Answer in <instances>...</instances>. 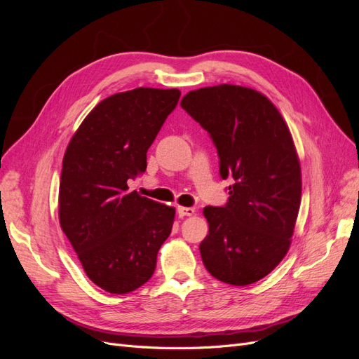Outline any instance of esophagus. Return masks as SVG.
<instances>
[{
  "instance_id": "obj_1",
  "label": "esophagus",
  "mask_w": 359,
  "mask_h": 359,
  "mask_svg": "<svg viewBox=\"0 0 359 359\" xmlns=\"http://www.w3.org/2000/svg\"><path fill=\"white\" fill-rule=\"evenodd\" d=\"M178 215L180 217H189V215H193L194 212H196V210L193 208V206H178Z\"/></svg>"
}]
</instances>
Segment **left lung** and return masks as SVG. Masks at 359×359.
Instances as JSON below:
<instances>
[{
	"label": "left lung",
	"instance_id": "1",
	"mask_svg": "<svg viewBox=\"0 0 359 359\" xmlns=\"http://www.w3.org/2000/svg\"><path fill=\"white\" fill-rule=\"evenodd\" d=\"M182 109L210 133L223 180L224 206H205L210 232L202 262L217 280L247 286L268 276L292 243L301 203V165L286 121L266 95L222 83L187 93Z\"/></svg>",
	"mask_w": 359,
	"mask_h": 359
}]
</instances>
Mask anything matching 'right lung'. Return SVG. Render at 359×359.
Wrapping results in <instances>:
<instances>
[{"label":"right lung","instance_id":"add662e5","mask_svg":"<svg viewBox=\"0 0 359 359\" xmlns=\"http://www.w3.org/2000/svg\"><path fill=\"white\" fill-rule=\"evenodd\" d=\"M177 88H135L102 100L67 145L60 181V224L85 274L109 293H128L154 274L175 208L128 191L147 169V151Z\"/></svg>","mask_w":359,"mask_h":359}]
</instances>
